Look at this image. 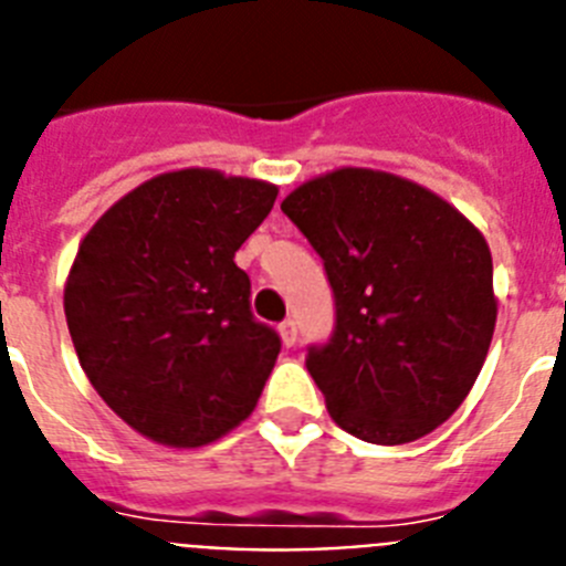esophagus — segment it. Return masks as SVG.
I'll return each mask as SVG.
<instances>
[{"label": "esophagus", "mask_w": 566, "mask_h": 566, "mask_svg": "<svg viewBox=\"0 0 566 566\" xmlns=\"http://www.w3.org/2000/svg\"><path fill=\"white\" fill-rule=\"evenodd\" d=\"M279 336H282L284 347H293V344H296V338H298L296 322H293V318H284V322L279 324Z\"/></svg>", "instance_id": "34e87169"}]
</instances>
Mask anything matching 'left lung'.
Masks as SVG:
<instances>
[{
  "label": "left lung",
  "instance_id": "1",
  "mask_svg": "<svg viewBox=\"0 0 566 566\" xmlns=\"http://www.w3.org/2000/svg\"><path fill=\"white\" fill-rule=\"evenodd\" d=\"M282 210L322 255L336 298L333 336L307 350L333 421L370 444L444 424L493 342L484 235L432 190L367 167L304 181Z\"/></svg>",
  "mask_w": 566,
  "mask_h": 566
}]
</instances>
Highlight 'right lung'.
Returning <instances> with one entry per match:
<instances>
[{"mask_svg":"<svg viewBox=\"0 0 566 566\" xmlns=\"http://www.w3.org/2000/svg\"><path fill=\"white\" fill-rule=\"evenodd\" d=\"M279 188L188 167L122 196L87 230L65 284L78 365L147 439L201 447L242 424L282 338L250 313L233 255Z\"/></svg>","mask_w":566,"mask_h":566,"instance_id":"1","label":"right lung"}]
</instances>
